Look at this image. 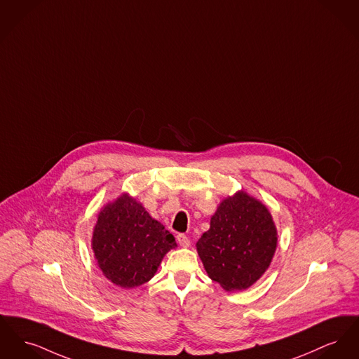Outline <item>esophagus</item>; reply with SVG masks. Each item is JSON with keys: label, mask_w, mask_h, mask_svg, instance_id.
<instances>
[{"label": "esophagus", "mask_w": 359, "mask_h": 359, "mask_svg": "<svg viewBox=\"0 0 359 359\" xmlns=\"http://www.w3.org/2000/svg\"><path fill=\"white\" fill-rule=\"evenodd\" d=\"M176 240H177L179 245H182V247H184V248L190 247V238H189L186 234H183V233H179V234L176 236Z\"/></svg>", "instance_id": "esophagus-1"}]
</instances>
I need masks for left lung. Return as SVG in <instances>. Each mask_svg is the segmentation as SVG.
Returning <instances> with one entry per match:
<instances>
[{
	"label": "left lung",
	"mask_w": 359,
	"mask_h": 359,
	"mask_svg": "<svg viewBox=\"0 0 359 359\" xmlns=\"http://www.w3.org/2000/svg\"><path fill=\"white\" fill-rule=\"evenodd\" d=\"M276 228L269 209L244 191L224 199L196 251L212 280L226 292L245 290L266 273L275 250Z\"/></svg>",
	"instance_id": "obj_1"
}]
</instances>
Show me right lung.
<instances>
[{"label": "right lung", "instance_id": "add662e5", "mask_svg": "<svg viewBox=\"0 0 359 359\" xmlns=\"http://www.w3.org/2000/svg\"><path fill=\"white\" fill-rule=\"evenodd\" d=\"M175 237L127 194L106 205L97 215L92 250L99 269L112 283L131 289L150 280Z\"/></svg>", "mask_w": 359, "mask_h": 359}]
</instances>
